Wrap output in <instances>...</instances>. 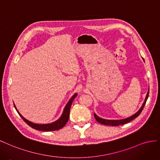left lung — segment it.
Masks as SVG:
<instances>
[{
	"label": "left lung",
	"instance_id": "8db88e82",
	"mask_svg": "<svg viewBox=\"0 0 160 160\" xmlns=\"http://www.w3.org/2000/svg\"><path fill=\"white\" fill-rule=\"evenodd\" d=\"M149 96V90L147 93V96L145 100H144L143 104L142 105V106L141 107V108L138 112H136L135 114H133V116L129 117L128 118H126V119H123V120H105V119H103V118H101L100 117L98 116L96 114H94V117H95V119L96 120L102 124H104V125H106V126H120V125H123L125 124V123H127L128 122H131L132 120H133V119H135L136 118H137L139 115L140 114V113L142 112V110L143 109V107L145 106L146 101L148 100V98Z\"/></svg>",
	"mask_w": 160,
	"mask_h": 160
}]
</instances>
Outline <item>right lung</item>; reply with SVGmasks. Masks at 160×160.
Listing matches in <instances>:
<instances>
[{"instance_id": "obj_1", "label": "right lung", "mask_w": 160, "mask_h": 160, "mask_svg": "<svg viewBox=\"0 0 160 160\" xmlns=\"http://www.w3.org/2000/svg\"><path fill=\"white\" fill-rule=\"evenodd\" d=\"M77 96V94H75L71 98L70 100H69V102H68V104H66L63 114L62 115V116L60 118V119H58L57 121H56L52 123H48V124H37V123H34L31 122H29L27 120H26L24 117L22 116V115L20 114L18 112V111L17 110L16 107L14 106L15 109L17 111V112L18 113V114L20 115V116L22 118V119L24 121V122H26L27 124L30 126L31 128L35 129V130H40V131H43V132H50V131H55V130H58L61 129L62 128H63L66 123H67L68 120L69 118V116H70V107L72 104V102L74 100V98H76V96Z\"/></svg>"}]
</instances>
